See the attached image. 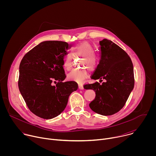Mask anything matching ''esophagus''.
I'll use <instances>...</instances> for the list:
<instances>
[{
    "instance_id": "34e87169",
    "label": "esophagus",
    "mask_w": 156,
    "mask_h": 156,
    "mask_svg": "<svg viewBox=\"0 0 156 156\" xmlns=\"http://www.w3.org/2000/svg\"><path fill=\"white\" fill-rule=\"evenodd\" d=\"M78 88L80 89V90H83L84 87H83V84H79V85H78Z\"/></svg>"
}]
</instances>
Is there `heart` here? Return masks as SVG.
<instances>
[{
  "mask_svg": "<svg viewBox=\"0 0 156 156\" xmlns=\"http://www.w3.org/2000/svg\"><path fill=\"white\" fill-rule=\"evenodd\" d=\"M72 54L74 56L83 57L81 65L83 67L87 68L91 71L94 70L98 65V58L94 54V49L91 44L87 41L77 44L73 47ZM71 54L66 55L63 62V66L65 70H69L72 68V58ZM87 69L80 70H73L68 74V78L81 83L85 81L88 76Z\"/></svg>",
  "mask_w": 156,
  "mask_h": 156,
  "instance_id": "heart-1",
  "label": "heart"
}]
</instances>
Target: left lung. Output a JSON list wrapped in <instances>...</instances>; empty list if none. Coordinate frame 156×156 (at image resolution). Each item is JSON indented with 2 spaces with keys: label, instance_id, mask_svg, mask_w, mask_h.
<instances>
[{
  "label": "left lung",
  "instance_id": "1",
  "mask_svg": "<svg viewBox=\"0 0 156 156\" xmlns=\"http://www.w3.org/2000/svg\"><path fill=\"white\" fill-rule=\"evenodd\" d=\"M99 44L101 59L91 78L105 82L86 84L84 88L96 92L95 99L90 104L92 110L112 115L123 107L134 87L133 66L127 53L112 41L104 39Z\"/></svg>",
  "mask_w": 156,
  "mask_h": 156
}]
</instances>
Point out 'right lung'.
I'll use <instances>...</instances> for the list:
<instances>
[{
    "mask_svg": "<svg viewBox=\"0 0 156 156\" xmlns=\"http://www.w3.org/2000/svg\"><path fill=\"white\" fill-rule=\"evenodd\" d=\"M70 47L63 41H44L20 62L19 90L31 112L39 117L51 119L58 116L65 108L69 96L77 90L75 81H63L66 78L63 58ZM56 81L53 85L52 82Z\"/></svg>",
    "mask_w": 156,
    "mask_h": 156,
    "instance_id": "right-lung-1",
    "label": "right lung"
}]
</instances>
